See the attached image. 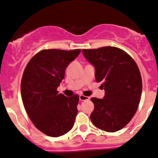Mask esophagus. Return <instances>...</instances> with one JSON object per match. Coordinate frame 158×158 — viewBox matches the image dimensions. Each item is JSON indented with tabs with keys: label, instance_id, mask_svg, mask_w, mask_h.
Wrapping results in <instances>:
<instances>
[{
	"label": "esophagus",
	"instance_id": "obj_1",
	"mask_svg": "<svg viewBox=\"0 0 158 158\" xmlns=\"http://www.w3.org/2000/svg\"><path fill=\"white\" fill-rule=\"evenodd\" d=\"M79 99H80V101H81V102H84V101L89 100V97H87V96H84V95H81L79 96Z\"/></svg>",
	"mask_w": 158,
	"mask_h": 158
}]
</instances>
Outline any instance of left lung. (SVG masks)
I'll return each instance as SVG.
<instances>
[{"mask_svg": "<svg viewBox=\"0 0 158 158\" xmlns=\"http://www.w3.org/2000/svg\"><path fill=\"white\" fill-rule=\"evenodd\" d=\"M95 68L97 82H102L103 98H92L94 110L90 119L95 127L107 132L121 130L131 120L140 102L142 77L130 55L116 47L82 50Z\"/></svg>", "mask_w": 158, "mask_h": 158, "instance_id": "left-lung-1", "label": "left lung"}]
</instances>
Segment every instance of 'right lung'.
Returning a JSON list of instances; mask_svg holds the SVG:
<instances>
[{
	"instance_id": "obj_1",
	"label": "right lung",
	"mask_w": 158,
	"mask_h": 158,
	"mask_svg": "<svg viewBox=\"0 0 158 158\" xmlns=\"http://www.w3.org/2000/svg\"><path fill=\"white\" fill-rule=\"evenodd\" d=\"M80 52V49L41 51L24 69L21 83L23 104L35 127L48 136H63L74 125L78 95L66 97L56 89L65 69Z\"/></svg>"
}]
</instances>
